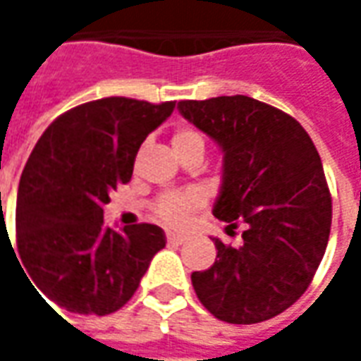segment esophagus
<instances>
[{
	"mask_svg": "<svg viewBox=\"0 0 361 361\" xmlns=\"http://www.w3.org/2000/svg\"><path fill=\"white\" fill-rule=\"evenodd\" d=\"M166 240H168V243H176V245H181V243L188 242V235L168 232V234H166Z\"/></svg>",
	"mask_w": 361,
	"mask_h": 361,
	"instance_id": "esophagus-1",
	"label": "esophagus"
}]
</instances>
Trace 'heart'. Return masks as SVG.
I'll list each match as a JSON object with an SVG mask.
<instances>
[{
    "mask_svg": "<svg viewBox=\"0 0 361 361\" xmlns=\"http://www.w3.org/2000/svg\"><path fill=\"white\" fill-rule=\"evenodd\" d=\"M191 142H201L203 139L201 135L188 129V127H181L178 129L172 137V147L173 149H180ZM201 207V197L195 191H176V193H166L160 201L157 203V216L158 220H162L168 226H183L188 224L191 212Z\"/></svg>",
    "mask_w": 361,
    "mask_h": 361,
    "instance_id": "b5f03b06",
    "label": "heart"
}]
</instances>
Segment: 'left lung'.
Segmentation results:
<instances>
[{"mask_svg": "<svg viewBox=\"0 0 361 361\" xmlns=\"http://www.w3.org/2000/svg\"><path fill=\"white\" fill-rule=\"evenodd\" d=\"M178 110L222 150L212 214L242 243L191 274L197 298L220 321L251 325L288 310L307 290L331 234L333 204L315 145L292 116L250 96L181 100Z\"/></svg>", "mask_w": 361, "mask_h": 361, "instance_id": "left-lung-1", "label": "left lung"}]
</instances>
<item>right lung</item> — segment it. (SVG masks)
Listing matches in <instances>:
<instances>
[{
    "label": "right lung",
    "instance_id": "obj_1",
    "mask_svg": "<svg viewBox=\"0 0 361 361\" xmlns=\"http://www.w3.org/2000/svg\"><path fill=\"white\" fill-rule=\"evenodd\" d=\"M173 108L110 96L66 111L36 142L19 181L17 247L36 292L59 307L118 311L166 245L154 224L104 226V204L131 180L139 147Z\"/></svg>",
    "mask_w": 361,
    "mask_h": 361
}]
</instances>
